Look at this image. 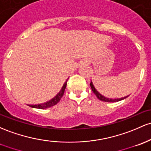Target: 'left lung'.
<instances>
[{"mask_svg":"<svg viewBox=\"0 0 151 151\" xmlns=\"http://www.w3.org/2000/svg\"><path fill=\"white\" fill-rule=\"evenodd\" d=\"M90 87L91 88H92V90L93 91V92L94 94H96V96H97V98L99 99V100H101V101H103V102H119V101L120 100H124V99L127 98L128 96H126V97H122V98H117V99H111V98H107V97H105V96H103L102 94H101L100 92H98V91L96 89L95 87H94L93 83H92V82H91L90 83Z\"/></svg>","mask_w":151,"mask_h":151,"instance_id":"obj_1","label":"left lung"}]
</instances>
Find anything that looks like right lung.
<instances>
[{"label": "right lung", "instance_id": "add662e5", "mask_svg": "<svg viewBox=\"0 0 151 151\" xmlns=\"http://www.w3.org/2000/svg\"><path fill=\"white\" fill-rule=\"evenodd\" d=\"M67 80H66V82H64V85L61 89L60 92L58 93L54 98H52L51 100L49 101H47V102H44V103H41V104H37V105H29L27 104L28 106L29 107H33V108H37V109H46V108H49V107H53L55 105H57L58 102H59V100H61V98L62 97V96L64 95V90H65L66 87H67Z\"/></svg>", "mask_w": 151, "mask_h": 151}]
</instances>
